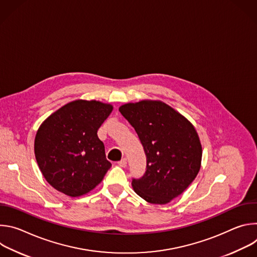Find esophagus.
<instances>
[{
  "label": "esophagus",
  "mask_w": 257,
  "mask_h": 257,
  "mask_svg": "<svg viewBox=\"0 0 257 257\" xmlns=\"http://www.w3.org/2000/svg\"><path fill=\"white\" fill-rule=\"evenodd\" d=\"M118 166L121 167V168H125V167L127 166V160H126V159L121 160L120 162H118Z\"/></svg>",
  "instance_id": "esophagus-1"
}]
</instances>
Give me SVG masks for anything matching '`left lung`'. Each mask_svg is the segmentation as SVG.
I'll use <instances>...</instances> for the list:
<instances>
[{
  "label": "left lung",
  "instance_id": "1",
  "mask_svg": "<svg viewBox=\"0 0 257 257\" xmlns=\"http://www.w3.org/2000/svg\"><path fill=\"white\" fill-rule=\"evenodd\" d=\"M120 113L135 129L146 156V171L132 179L144 200L166 204L183 193L197 176L202 157L194 126L161 100L129 102Z\"/></svg>",
  "mask_w": 257,
  "mask_h": 257
}]
</instances>
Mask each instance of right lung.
Here are the masks:
<instances>
[{"mask_svg":"<svg viewBox=\"0 0 257 257\" xmlns=\"http://www.w3.org/2000/svg\"><path fill=\"white\" fill-rule=\"evenodd\" d=\"M113 105L96 100L71 101L47 118L36 132L34 154L49 184L77 197L91 191L112 167L97 130Z\"/></svg>","mask_w":257,"mask_h":257,"instance_id":"1","label":"right lung"}]
</instances>
